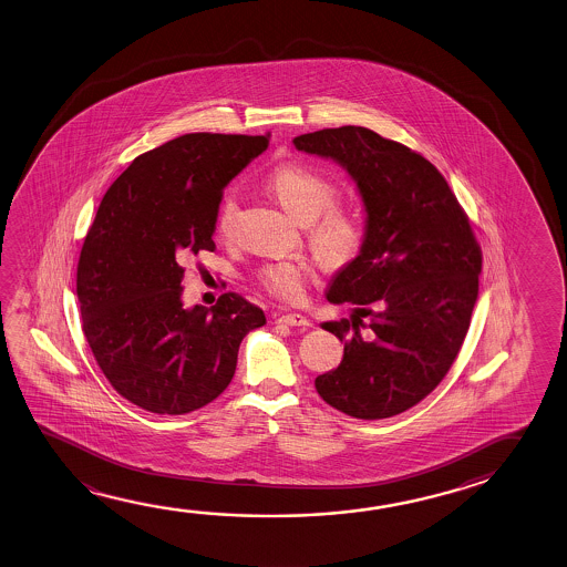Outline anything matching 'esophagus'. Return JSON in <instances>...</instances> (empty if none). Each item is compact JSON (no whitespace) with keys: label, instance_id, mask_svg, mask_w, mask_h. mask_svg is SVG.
<instances>
[{"label":"esophagus","instance_id":"1","mask_svg":"<svg viewBox=\"0 0 567 567\" xmlns=\"http://www.w3.org/2000/svg\"><path fill=\"white\" fill-rule=\"evenodd\" d=\"M276 323L289 327H309L311 321L308 317L299 316V313H284V316L276 317Z\"/></svg>","mask_w":567,"mask_h":567}]
</instances>
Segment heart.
Returning a JSON list of instances; mask_svg holds the SVG:
<instances>
[{"mask_svg":"<svg viewBox=\"0 0 567 567\" xmlns=\"http://www.w3.org/2000/svg\"><path fill=\"white\" fill-rule=\"evenodd\" d=\"M268 188L293 220L309 226V244L321 264L343 268L355 259L365 240V228L353 212L336 206L341 190L329 178L303 164H281L269 174ZM238 210V194L228 190L216 212L218 236H231ZM308 279L309 268L299 261H274L256 271L259 288L284 303L301 301Z\"/></svg>","mask_w":567,"mask_h":567,"instance_id":"b5f03b06","label":"heart"}]
</instances>
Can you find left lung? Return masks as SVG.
Segmentation results:
<instances>
[{"instance_id":"left-lung-1","label":"left lung","mask_w":567,"mask_h":567,"mask_svg":"<svg viewBox=\"0 0 567 567\" xmlns=\"http://www.w3.org/2000/svg\"><path fill=\"white\" fill-rule=\"evenodd\" d=\"M293 144L343 164L367 212L361 254L327 291L355 313L321 326L346 351L336 371L317 377V393L355 419L404 413L458 357L478 298L481 244L444 176L413 148L351 125Z\"/></svg>"}]
</instances>
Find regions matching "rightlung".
Returning a JSON list of instances; mask_svg holds the SVG:
<instances>
[{
	"label": "right lung",
	"instance_id": "1",
	"mask_svg": "<svg viewBox=\"0 0 567 567\" xmlns=\"http://www.w3.org/2000/svg\"><path fill=\"white\" fill-rule=\"evenodd\" d=\"M259 136L190 133L136 156L111 184L78 264L81 326L126 401L156 414L212 403L230 384L241 339L266 323L240 293L184 309L183 261L214 251L224 186L268 148Z\"/></svg>",
	"mask_w": 567,
	"mask_h": 567
}]
</instances>
